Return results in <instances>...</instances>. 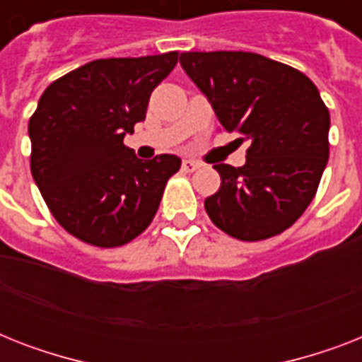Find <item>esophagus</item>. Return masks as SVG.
<instances>
[{
	"label": "esophagus",
	"instance_id": "1",
	"mask_svg": "<svg viewBox=\"0 0 362 362\" xmlns=\"http://www.w3.org/2000/svg\"><path fill=\"white\" fill-rule=\"evenodd\" d=\"M199 167H201V163L193 161V159H184V161H182V170H184V173H195Z\"/></svg>",
	"mask_w": 362,
	"mask_h": 362
}]
</instances>
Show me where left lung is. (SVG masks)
Returning <instances> with one entry per match:
<instances>
[{
	"mask_svg": "<svg viewBox=\"0 0 362 362\" xmlns=\"http://www.w3.org/2000/svg\"><path fill=\"white\" fill-rule=\"evenodd\" d=\"M180 64L221 127L247 141L242 167L214 165L220 189L204 201L238 240L276 237L308 209L329 159L331 116L308 76L253 52H184Z\"/></svg>",
	"mask_w": 362,
	"mask_h": 362,
	"instance_id": "8db88e82",
	"label": "left lung"
}]
</instances>
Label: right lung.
Wrapping results in <instances>:
<instances>
[{
    "label": "right lung",
    "instance_id": "1",
    "mask_svg": "<svg viewBox=\"0 0 362 362\" xmlns=\"http://www.w3.org/2000/svg\"><path fill=\"white\" fill-rule=\"evenodd\" d=\"M178 52L95 59L54 81L30 118L33 180L59 226L98 247L136 238L159 209L180 159L142 161L124 144L146 118L153 88Z\"/></svg>",
    "mask_w": 362,
    "mask_h": 362
}]
</instances>
